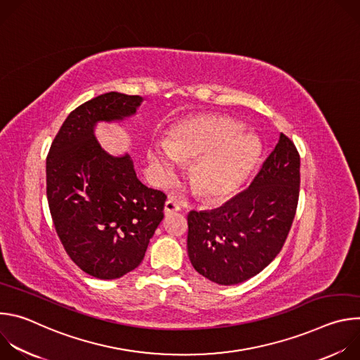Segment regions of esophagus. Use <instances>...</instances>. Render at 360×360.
Segmentation results:
<instances>
[{"label": "esophagus", "instance_id": "1", "mask_svg": "<svg viewBox=\"0 0 360 360\" xmlns=\"http://www.w3.org/2000/svg\"><path fill=\"white\" fill-rule=\"evenodd\" d=\"M178 211H181V203H179L176 199L169 198V199L165 202V208H164L165 215H171V214L178 212Z\"/></svg>", "mask_w": 360, "mask_h": 360}]
</instances>
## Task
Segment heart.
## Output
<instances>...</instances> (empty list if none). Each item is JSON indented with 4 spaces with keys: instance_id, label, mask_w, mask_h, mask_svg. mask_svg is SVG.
<instances>
[{
    "instance_id": "1",
    "label": "heart",
    "mask_w": 360,
    "mask_h": 360,
    "mask_svg": "<svg viewBox=\"0 0 360 360\" xmlns=\"http://www.w3.org/2000/svg\"><path fill=\"white\" fill-rule=\"evenodd\" d=\"M259 141L239 131V124L219 115H199L178 124L169 141L153 139L148 160L157 178L167 184L181 162L195 161L191 184L207 199L232 195L249 176L259 157Z\"/></svg>"
}]
</instances>
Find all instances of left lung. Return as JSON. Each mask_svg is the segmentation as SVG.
I'll return each mask as SVG.
<instances>
[{"instance_id":"1","label":"left lung","mask_w":360,"mask_h":360,"mask_svg":"<svg viewBox=\"0 0 360 360\" xmlns=\"http://www.w3.org/2000/svg\"><path fill=\"white\" fill-rule=\"evenodd\" d=\"M300 158L283 134L249 188L224 207L191 211L188 256L198 274L236 285L262 272L290 231L300 185Z\"/></svg>"}]
</instances>
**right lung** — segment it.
I'll return each mask as SVG.
<instances>
[{
  "label": "right lung",
  "instance_id": "add662e5",
  "mask_svg": "<svg viewBox=\"0 0 360 360\" xmlns=\"http://www.w3.org/2000/svg\"><path fill=\"white\" fill-rule=\"evenodd\" d=\"M142 96L102 94L64 121L46 157V198L56 231L85 274L117 279L142 262L164 218L167 195L145 186L128 153L114 157L99 145L98 122L136 114Z\"/></svg>",
  "mask_w": 360,
  "mask_h": 360
}]
</instances>
